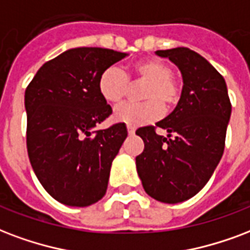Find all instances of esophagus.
I'll return each mask as SVG.
<instances>
[{
  "instance_id": "1",
  "label": "esophagus",
  "mask_w": 250,
  "mask_h": 250,
  "mask_svg": "<svg viewBox=\"0 0 250 250\" xmlns=\"http://www.w3.org/2000/svg\"><path fill=\"white\" fill-rule=\"evenodd\" d=\"M127 131H128L129 135H132V133H135V127H132V125H127Z\"/></svg>"
}]
</instances>
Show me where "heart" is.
Here are the masks:
<instances>
[{
  "mask_svg": "<svg viewBox=\"0 0 250 250\" xmlns=\"http://www.w3.org/2000/svg\"><path fill=\"white\" fill-rule=\"evenodd\" d=\"M131 74L135 81H144L143 104H123L114 111V119L125 125H146L163 115V110L173 108L178 104L181 87L171 76L170 65L160 59H146L132 66ZM98 91L106 102L121 104L129 91V80L125 72L117 66H108L98 80Z\"/></svg>",
  "mask_w": 250,
  "mask_h": 250,
  "instance_id": "b5f03b06",
  "label": "heart"
}]
</instances>
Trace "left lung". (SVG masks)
Masks as SVG:
<instances>
[{
	"mask_svg": "<svg viewBox=\"0 0 250 250\" xmlns=\"http://www.w3.org/2000/svg\"><path fill=\"white\" fill-rule=\"evenodd\" d=\"M182 74L176 108L153 125L136 129L144 150L136 169L146 193L163 203L188 201L205 188L222 159L232 106L223 76L205 57L186 47L156 51Z\"/></svg>",
	"mask_w": 250,
	"mask_h": 250,
	"instance_id": "1",
	"label": "left lung"
}]
</instances>
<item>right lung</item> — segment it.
<instances>
[{"label": "right lung", "instance_id": "obj_1", "mask_svg": "<svg viewBox=\"0 0 250 250\" xmlns=\"http://www.w3.org/2000/svg\"><path fill=\"white\" fill-rule=\"evenodd\" d=\"M125 56L98 47L68 49L43 64L26 89L28 159L45 191L62 205L86 207L106 194L127 127L117 123L91 135L112 112L98 80Z\"/></svg>", "mask_w": 250, "mask_h": 250}]
</instances>
